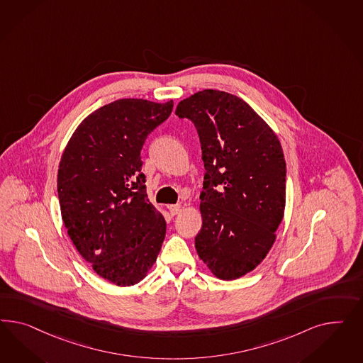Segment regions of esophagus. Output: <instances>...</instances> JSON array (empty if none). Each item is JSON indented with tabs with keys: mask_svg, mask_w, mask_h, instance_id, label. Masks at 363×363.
<instances>
[{
	"mask_svg": "<svg viewBox=\"0 0 363 363\" xmlns=\"http://www.w3.org/2000/svg\"><path fill=\"white\" fill-rule=\"evenodd\" d=\"M182 210V206L179 205V203H177V205H172L170 206V213L173 214V216H177V214H179V211Z\"/></svg>",
	"mask_w": 363,
	"mask_h": 363,
	"instance_id": "34e87169",
	"label": "esophagus"
}]
</instances>
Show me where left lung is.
Wrapping results in <instances>:
<instances>
[{
  "instance_id": "obj_1",
  "label": "left lung",
  "mask_w": 363,
  "mask_h": 363,
  "mask_svg": "<svg viewBox=\"0 0 363 363\" xmlns=\"http://www.w3.org/2000/svg\"><path fill=\"white\" fill-rule=\"evenodd\" d=\"M176 114L197 128L205 165L198 257L223 281L250 273L275 241L286 203V162L273 129L243 99L205 89Z\"/></svg>"
}]
</instances>
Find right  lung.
<instances>
[{
  "label": "right lung",
  "instance_id": "add662e5",
  "mask_svg": "<svg viewBox=\"0 0 363 363\" xmlns=\"http://www.w3.org/2000/svg\"><path fill=\"white\" fill-rule=\"evenodd\" d=\"M173 101L117 99L78 125L60 161L61 216L78 253L113 285L133 286L152 269L165 238L149 202L141 149Z\"/></svg>",
  "mask_w": 363,
  "mask_h": 363
}]
</instances>
